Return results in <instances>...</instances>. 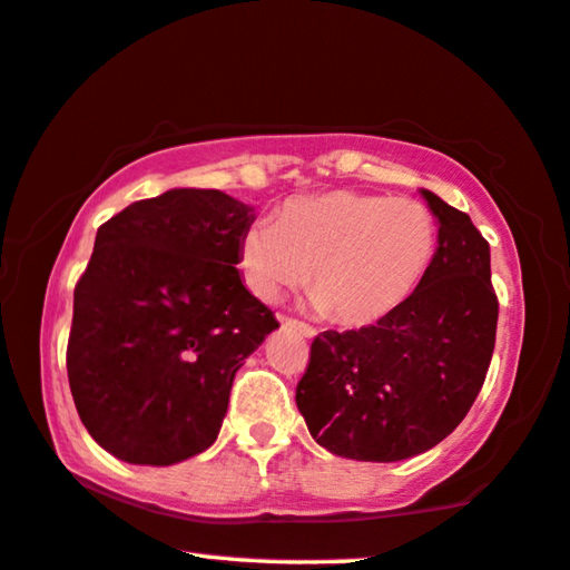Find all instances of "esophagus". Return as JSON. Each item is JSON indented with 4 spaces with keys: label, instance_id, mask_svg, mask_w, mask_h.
I'll return each instance as SVG.
<instances>
[{
    "label": "esophagus",
    "instance_id": "esophagus-1",
    "mask_svg": "<svg viewBox=\"0 0 570 570\" xmlns=\"http://www.w3.org/2000/svg\"><path fill=\"white\" fill-rule=\"evenodd\" d=\"M282 322L286 324V327H292V330H296V332H299V334H304V337H314V334H317V330L309 327V324L299 322V320H288V317H282Z\"/></svg>",
    "mask_w": 570,
    "mask_h": 570
}]
</instances>
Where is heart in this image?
<instances>
[{"label": "heart", "instance_id": "b5f03b06", "mask_svg": "<svg viewBox=\"0 0 570 570\" xmlns=\"http://www.w3.org/2000/svg\"><path fill=\"white\" fill-rule=\"evenodd\" d=\"M436 248L439 218L426 203L332 189L292 197L276 223H253L240 238V268L264 302H276L309 274L314 309L355 327L409 299Z\"/></svg>", "mask_w": 570, "mask_h": 570}]
</instances>
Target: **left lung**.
I'll return each mask as SVG.
<instances>
[{
    "label": "left lung",
    "mask_w": 570,
    "mask_h": 570,
    "mask_svg": "<svg viewBox=\"0 0 570 570\" xmlns=\"http://www.w3.org/2000/svg\"><path fill=\"white\" fill-rule=\"evenodd\" d=\"M439 248L421 286L375 324L312 342L296 405L312 439L357 462H401L444 441L482 391L497 334L490 243L421 189Z\"/></svg>",
    "instance_id": "1"
}]
</instances>
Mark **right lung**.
I'll list each match as a JSON object with an SVG mask.
<instances>
[{
    "instance_id": "right-lung-1",
    "label": "right lung",
    "mask_w": 570,
    "mask_h": 570,
    "mask_svg": "<svg viewBox=\"0 0 570 570\" xmlns=\"http://www.w3.org/2000/svg\"><path fill=\"white\" fill-rule=\"evenodd\" d=\"M253 207L220 189H167L96 233L73 294L68 381L98 446L169 466L218 439L233 377L278 327L240 282Z\"/></svg>"
}]
</instances>
